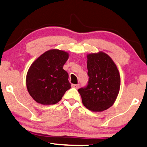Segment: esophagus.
<instances>
[{"label": "esophagus", "instance_id": "esophagus-1", "mask_svg": "<svg viewBox=\"0 0 147 147\" xmlns=\"http://www.w3.org/2000/svg\"><path fill=\"white\" fill-rule=\"evenodd\" d=\"M72 87L74 88L78 89L79 87V84H72Z\"/></svg>", "mask_w": 147, "mask_h": 147}]
</instances>
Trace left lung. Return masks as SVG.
Segmentation results:
<instances>
[{"label":"left lung","instance_id":"left-lung-1","mask_svg":"<svg viewBox=\"0 0 147 147\" xmlns=\"http://www.w3.org/2000/svg\"><path fill=\"white\" fill-rule=\"evenodd\" d=\"M86 87L78 90L83 105L93 112H102L112 107L119 92L121 78L116 64L103 51L87 54Z\"/></svg>","mask_w":147,"mask_h":147}]
</instances>
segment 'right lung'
I'll return each mask as SVG.
<instances>
[{
    "mask_svg": "<svg viewBox=\"0 0 147 147\" xmlns=\"http://www.w3.org/2000/svg\"><path fill=\"white\" fill-rule=\"evenodd\" d=\"M68 57V52L50 49L40 55L30 66L26 80L27 90L37 103L55 105L71 87L68 72L63 69Z\"/></svg>",
    "mask_w": 147,
    "mask_h": 147,
    "instance_id": "right-lung-1",
    "label": "right lung"
}]
</instances>
